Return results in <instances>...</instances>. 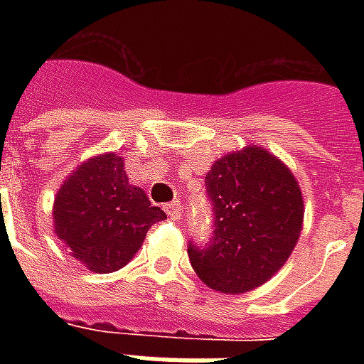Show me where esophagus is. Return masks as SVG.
Returning a JSON list of instances; mask_svg holds the SVG:
<instances>
[{
  "label": "esophagus",
  "mask_w": 364,
  "mask_h": 364,
  "mask_svg": "<svg viewBox=\"0 0 364 364\" xmlns=\"http://www.w3.org/2000/svg\"><path fill=\"white\" fill-rule=\"evenodd\" d=\"M164 208H166L167 216L173 218V220H177V218L181 216V203H179V200H173V203H169V205H166Z\"/></svg>",
  "instance_id": "34e87169"
}]
</instances>
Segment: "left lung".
Masks as SVG:
<instances>
[{
  "label": "left lung",
  "mask_w": 364,
  "mask_h": 364,
  "mask_svg": "<svg viewBox=\"0 0 364 364\" xmlns=\"http://www.w3.org/2000/svg\"><path fill=\"white\" fill-rule=\"evenodd\" d=\"M205 187L213 236L205 245L189 242L191 265L218 292L253 290L284 265L298 242L304 203L296 179L269 151L247 146L214 161Z\"/></svg>",
  "instance_id": "obj_1"
}]
</instances>
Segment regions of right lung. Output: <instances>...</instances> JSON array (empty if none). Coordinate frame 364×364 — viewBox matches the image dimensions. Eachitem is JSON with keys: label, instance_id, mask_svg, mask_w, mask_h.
Instances as JSON below:
<instances>
[{"label": "right lung", "instance_id": "add662e5", "mask_svg": "<svg viewBox=\"0 0 364 364\" xmlns=\"http://www.w3.org/2000/svg\"><path fill=\"white\" fill-rule=\"evenodd\" d=\"M166 218L140 187L128 185L124 159L114 154L77 167L54 203V232L72 257L95 273L124 267L148 230Z\"/></svg>", "mask_w": 364, "mask_h": 364}]
</instances>
